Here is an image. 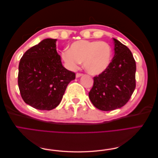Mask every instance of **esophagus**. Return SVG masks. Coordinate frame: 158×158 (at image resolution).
I'll use <instances>...</instances> for the list:
<instances>
[{
    "label": "esophagus",
    "mask_w": 158,
    "mask_h": 158,
    "mask_svg": "<svg viewBox=\"0 0 158 158\" xmlns=\"http://www.w3.org/2000/svg\"><path fill=\"white\" fill-rule=\"evenodd\" d=\"M83 75V74H82V73H76V78H78V77H80V76H82Z\"/></svg>",
    "instance_id": "1"
}]
</instances>
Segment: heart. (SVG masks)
Listing matches in <instances>:
<instances>
[{
    "instance_id": "b5f03b06",
    "label": "heart",
    "mask_w": 158,
    "mask_h": 158,
    "mask_svg": "<svg viewBox=\"0 0 158 158\" xmlns=\"http://www.w3.org/2000/svg\"><path fill=\"white\" fill-rule=\"evenodd\" d=\"M112 55L110 45L99 41H76L70 45L69 49L62 52V58L70 69L74 70L83 61L85 69L93 75L102 73L107 69Z\"/></svg>"
}]
</instances>
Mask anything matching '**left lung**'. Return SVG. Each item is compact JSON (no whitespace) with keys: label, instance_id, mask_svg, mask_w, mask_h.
I'll return each mask as SVG.
<instances>
[{"label":"left lung","instance_id":"1","mask_svg":"<svg viewBox=\"0 0 158 158\" xmlns=\"http://www.w3.org/2000/svg\"><path fill=\"white\" fill-rule=\"evenodd\" d=\"M114 55L107 69L94 77L89 98L102 111L121 108L128 102L136 88V62L131 51L114 39Z\"/></svg>","mask_w":158,"mask_h":158}]
</instances>
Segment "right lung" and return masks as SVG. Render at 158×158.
Here are the masks:
<instances>
[{
	"label": "right lung",
	"instance_id": "obj_1",
	"mask_svg": "<svg viewBox=\"0 0 158 158\" xmlns=\"http://www.w3.org/2000/svg\"><path fill=\"white\" fill-rule=\"evenodd\" d=\"M56 40L45 39L31 47L19 63L18 84L24 102L40 110L59 106L68 84L76 78L66 69L56 49Z\"/></svg>",
	"mask_w": 158,
	"mask_h": 158
}]
</instances>
